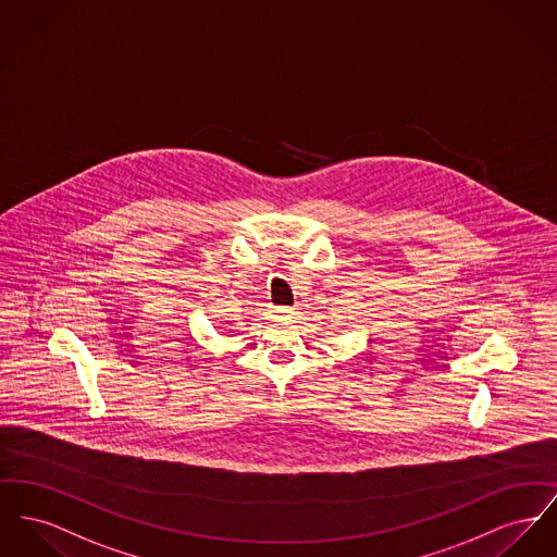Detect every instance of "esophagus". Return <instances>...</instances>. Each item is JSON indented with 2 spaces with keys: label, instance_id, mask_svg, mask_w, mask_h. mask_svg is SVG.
Segmentation results:
<instances>
[{
  "label": "esophagus",
  "instance_id": "34e87169",
  "mask_svg": "<svg viewBox=\"0 0 557 557\" xmlns=\"http://www.w3.org/2000/svg\"><path fill=\"white\" fill-rule=\"evenodd\" d=\"M293 315H295L293 307H269V318L273 322H286V320H293Z\"/></svg>",
  "mask_w": 557,
  "mask_h": 557
}]
</instances>
